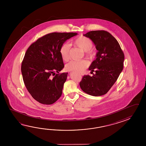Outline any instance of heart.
Wrapping results in <instances>:
<instances>
[{
  "label": "heart",
  "instance_id": "b5f03b06",
  "mask_svg": "<svg viewBox=\"0 0 146 146\" xmlns=\"http://www.w3.org/2000/svg\"><path fill=\"white\" fill-rule=\"evenodd\" d=\"M73 44L79 47L84 52V56L88 59L94 58L95 54L91 48L93 46V42L89 37L80 35L74 39ZM70 46L68 44L64 43L59 49V53L64 61L67 62L69 59ZM88 67V62L85 60L80 61H72L66 65V70L68 72H73L77 73H82Z\"/></svg>",
  "mask_w": 146,
  "mask_h": 146
}]
</instances>
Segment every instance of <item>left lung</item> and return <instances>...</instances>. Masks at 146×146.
I'll list each match as a JSON object with an SVG mask.
<instances>
[{
	"label": "left lung",
	"mask_w": 146,
	"mask_h": 146,
	"mask_svg": "<svg viewBox=\"0 0 146 146\" xmlns=\"http://www.w3.org/2000/svg\"><path fill=\"white\" fill-rule=\"evenodd\" d=\"M84 35L93 41L98 52L89 68L91 74H95L92 77L84 75L80 87L89 95L101 96L109 91L122 72L124 53L117 40L107 31H91Z\"/></svg>",
	"instance_id": "left-lung-1"
}]
</instances>
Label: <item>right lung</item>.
I'll return each mask as SVG.
<instances>
[{
	"instance_id": "1",
	"label": "right lung",
	"mask_w": 146,
	"mask_h": 146,
	"mask_svg": "<svg viewBox=\"0 0 146 146\" xmlns=\"http://www.w3.org/2000/svg\"><path fill=\"white\" fill-rule=\"evenodd\" d=\"M77 33L53 32L37 39L28 48L21 65L25 87L38 102L50 105L62 94L67 72L59 53L61 45Z\"/></svg>"
}]
</instances>
